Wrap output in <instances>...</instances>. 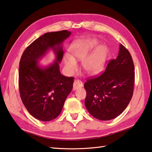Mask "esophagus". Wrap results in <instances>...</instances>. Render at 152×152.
Instances as JSON below:
<instances>
[{
	"label": "esophagus",
	"instance_id": "1",
	"mask_svg": "<svg viewBox=\"0 0 152 152\" xmlns=\"http://www.w3.org/2000/svg\"><path fill=\"white\" fill-rule=\"evenodd\" d=\"M83 87V83L80 81L79 80H75L73 84V90L75 91V90L78 89V88H80Z\"/></svg>",
	"mask_w": 152,
	"mask_h": 152
}]
</instances>
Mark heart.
Returning <instances> with one entry per match:
<instances>
[{"instance_id":"1","label":"heart","mask_w":152,"mask_h":152,"mask_svg":"<svg viewBox=\"0 0 152 152\" xmlns=\"http://www.w3.org/2000/svg\"><path fill=\"white\" fill-rule=\"evenodd\" d=\"M95 46L94 42H86L84 41L78 40L74 42L70 45L69 52L71 57L66 55L63 57L64 63L66 69L69 71H73L77 68L76 61L74 59L82 60L84 59L90 49ZM107 50L106 48H99L91 56L87 58L83 63V67L84 70L89 74L95 75L102 72L104 69Z\"/></svg>"}]
</instances>
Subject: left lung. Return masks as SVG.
Listing matches in <instances>:
<instances>
[{
  "instance_id": "1",
  "label": "left lung",
  "mask_w": 152,
  "mask_h": 152,
  "mask_svg": "<svg viewBox=\"0 0 152 152\" xmlns=\"http://www.w3.org/2000/svg\"><path fill=\"white\" fill-rule=\"evenodd\" d=\"M134 70L129 51L119 44L118 56L110 61L104 72L84 83L85 106L91 115L107 121L125 110L133 94Z\"/></svg>"
}]
</instances>
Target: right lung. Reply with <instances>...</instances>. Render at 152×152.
Here are the masks:
<instances>
[{"label": "right lung", "mask_w": 152, "mask_h": 152, "mask_svg": "<svg viewBox=\"0 0 152 152\" xmlns=\"http://www.w3.org/2000/svg\"><path fill=\"white\" fill-rule=\"evenodd\" d=\"M71 32L66 30L47 33L31 43L23 51L19 62V88L25 107L34 118L42 121L56 118L73 88V77L60 72L63 57L61 44ZM50 49L56 56L55 62L42 67L38 61Z\"/></svg>", "instance_id": "obj_1"}]
</instances>
